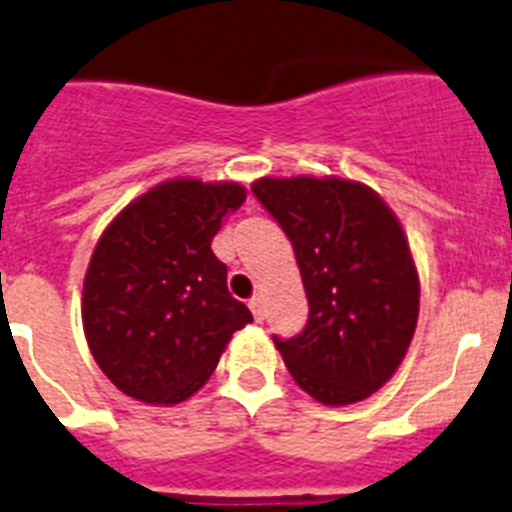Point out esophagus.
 <instances>
[{
	"mask_svg": "<svg viewBox=\"0 0 512 512\" xmlns=\"http://www.w3.org/2000/svg\"><path fill=\"white\" fill-rule=\"evenodd\" d=\"M250 311H252V316H255V321L265 319V303H262L260 296L252 298V301H250Z\"/></svg>",
	"mask_w": 512,
	"mask_h": 512,
	"instance_id": "obj_1",
	"label": "esophagus"
}]
</instances>
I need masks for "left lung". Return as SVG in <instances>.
Here are the masks:
<instances>
[{
    "mask_svg": "<svg viewBox=\"0 0 512 512\" xmlns=\"http://www.w3.org/2000/svg\"><path fill=\"white\" fill-rule=\"evenodd\" d=\"M252 193L288 234L308 321L275 347L326 405L370 398L403 362L418 321V273L400 222L372 188L344 178H260Z\"/></svg>",
    "mask_w": 512,
    "mask_h": 512,
    "instance_id": "left-lung-1",
    "label": "left lung"
}]
</instances>
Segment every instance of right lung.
<instances>
[{"label": "right lung", "mask_w": 512, "mask_h": 512, "mask_svg": "<svg viewBox=\"0 0 512 512\" xmlns=\"http://www.w3.org/2000/svg\"><path fill=\"white\" fill-rule=\"evenodd\" d=\"M245 201L239 183H160L104 229L84 280V331L101 372L142 403H181L252 321L211 239Z\"/></svg>", "instance_id": "right-lung-1"}]
</instances>
